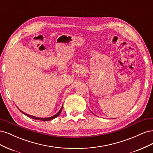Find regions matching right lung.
<instances>
[{"instance_id":"obj_1","label":"right lung","mask_w":153,"mask_h":153,"mask_svg":"<svg viewBox=\"0 0 153 153\" xmlns=\"http://www.w3.org/2000/svg\"><path fill=\"white\" fill-rule=\"evenodd\" d=\"M62 107L61 108V109L60 110V111H59L56 114H55V116H51V117H48V118H42V117H35V116H30V115H29V114H26V113H25V112H22H22L23 113V114H24L25 115H26V116H27L28 117H31V118H32V119H34V120H41V121H50V120H53V119H55V117H56L57 116H58L59 115H60V114L61 113V111H62Z\"/></svg>"}]
</instances>
